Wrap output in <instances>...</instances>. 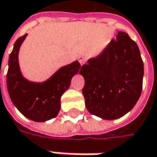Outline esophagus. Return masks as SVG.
<instances>
[{"instance_id": "obj_1", "label": "esophagus", "mask_w": 157, "mask_h": 157, "mask_svg": "<svg viewBox=\"0 0 157 157\" xmlns=\"http://www.w3.org/2000/svg\"><path fill=\"white\" fill-rule=\"evenodd\" d=\"M78 61H79V62H80V64H81V65H82V64H84V63H85V58H84L83 56H81L78 57Z\"/></svg>"}]
</instances>
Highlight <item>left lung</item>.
<instances>
[{"instance_id": "left-lung-1", "label": "left lung", "mask_w": 157, "mask_h": 157, "mask_svg": "<svg viewBox=\"0 0 157 157\" xmlns=\"http://www.w3.org/2000/svg\"><path fill=\"white\" fill-rule=\"evenodd\" d=\"M85 105L90 114L114 120L130 111L142 93L143 62L137 44L118 32L106 48L82 66Z\"/></svg>"}]
</instances>
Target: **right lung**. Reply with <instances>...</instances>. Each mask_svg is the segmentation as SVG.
Listing matches in <instances>:
<instances>
[{
  "label": "right lung",
  "instance_id": "add662e5",
  "mask_svg": "<svg viewBox=\"0 0 157 157\" xmlns=\"http://www.w3.org/2000/svg\"><path fill=\"white\" fill-rule=\"evenodd\" d=\"M27 34L14 42L8 59L7 87L8 95L18 110L32 121L45 122L56 117L61 109V97L71 79L80 71L79 62L61 68L44 82H32L22 76L18 62L20 47Z\"/></svg>",
  "mask_w": 157,
  "mask_h": 157
}]
</instances>
